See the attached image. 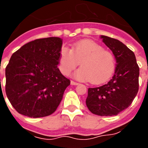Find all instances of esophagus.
<instances>
[{
    "mask_svg": "<svg viewBox=\"0 0 148 148\" xmlns=\"http://www.w3.org/2000/svg\"><path fill=\"white\" fill-rule=\"evenodd\" d=\"M71 84L72 85H77V84H78V83H77V82H76V81H71Z\"/></svg>",
    "mask_w": 148,
    "mask_h": 148,
    "instance_id": "obj_1",
    "label": "esophagus"
}]
</instances>
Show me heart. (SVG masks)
Returning <instances> with one entry per match:
<instances>
[{
	"label": "heart",
	"mask_w": 148,
	"mask_h": 148,
	"mask_svg": "<svg viewBox=\"0 0 148 148\" xmlns=\"http://www.w3.org/2000/svg\"><path fill=\"white\" fill-rule=\"evenodd\" d=\"M81 63L82 67L74 73L80 81L101 84L109 80L115 69V59L111 52L103 50L92 40H81L72 47H64L60 53V71L69 75Z\"/></svg>",
	"instance_id": "1"
}]
</instances>
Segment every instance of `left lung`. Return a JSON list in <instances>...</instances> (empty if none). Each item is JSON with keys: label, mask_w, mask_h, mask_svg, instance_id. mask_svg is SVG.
<instances>
[{"label": "left lung", "mask_w": 148, "mask_h": 148, "mask_svg": "<svg viewBox=\"0 0 148 148\" xmlns=\"http://www.w3.org/2000/svg\"><path fill=\"white\" fill-rule=\"evenodd\" d=\"M116 59L114 75L107 84L88 88L86 104L99 116L117 115L131 105L139 88V67L134 53L120 40L101 35Z\"/></svg>", "instance_id": "obj_1"}]
</instances>
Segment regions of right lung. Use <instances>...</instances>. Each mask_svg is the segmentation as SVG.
<instances>
[{"mask_svg": "<svg viewBox=\"0 0 148 148\" xmlns=\"http://www.w3.org/2000/svg\"><path fill=\"white\" fill-rule=\"evenodd\" d=\"M62 39L57 37L27 43L13 53L5 69V91L21 114L46 117L60 104L71 81L58 69Z\"/></svg>", "mask_w": 148, "mask_h": 148, "instance_id": "right-lung-1", "label": "right lung"}]
</instances>
